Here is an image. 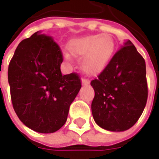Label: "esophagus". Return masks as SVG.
Wrapping results in <instances>:
<instances>
[{"label":"esophagus","mask_w":159,"mask_h":159,"mask_svg":"<svg viewBox=\"0 0 159 159\" xmlns=\"http://www.w3.org/2000/svg\"><path fill=\"white\" fill-rule=\"evenodd\" d=\"M81 82H82V85L83 86H87V85H89L90 81H89V80L88 79H82L81 80Z\"/></svg>","instance_id":"esophagus-1"}]
</instances>
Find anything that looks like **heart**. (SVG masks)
<instances>
[{
	"instance_id": "obj_1",
	"label": "heart",
	"mask_w": 159,
	"mask_h": 159,
	"mask_svg": "<svg viewBox=\"0 0 159 159\" xmlns=\"http://www.w3.org/2000/svg\"><path fill=\"white\" fill-rule=\"evenodd\" d=\"M68 50L75 57H81L80 67L89 75H97L105 69L115 51V40L110 34H89L70 40ZM64 57L70 61V54Z\"/></svg>"
}]
</instances>
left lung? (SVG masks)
Masks as SVG:
<instances>
[{"instance_id":"obj_1","label":"left lung","mask_w":159,"mask_h":159,"mask_svg":"<svg viewBox=\"0 0 159 159\" xmlns=\"http://www.w3.org/2000/svg\"><path fill=\"white\" fill-rule=\"evenodd\" d=\"M91 86L95 90L92 114L99 126L121 132L137 122L148 98L146 64L130 40L115 53Z\"/></svg>"}]
</instances>
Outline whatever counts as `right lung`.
<instances>
[{"mask_svg":"<svg viewBox=\"0 0 159 159\" xmlns=\"http://www.w3.org/2000/svg\"><path fill=\"white\" fill-rule=\"evenodd\" d=\"M63 54L52 37L36 32L18 44L8 70L10 96L17 117L42 134L65 124L81 81L72 72L62 75Z\"/></svg>","mask_w":159,"mask_h":159,"instance_id":"right-lung-1","label":"right lung"}]
</instances>
